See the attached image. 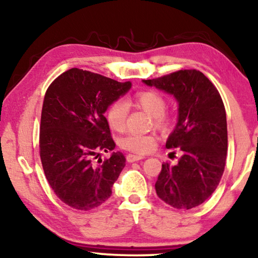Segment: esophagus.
<instances>
[{"label": "esophagus", "instance_id": "obj_1", "mask_svg": "<svg viewBox=\"0 0 258 258\" xmlns=\"http://www.w3.org/2000/svg\"><path fill=\"white\" fill-rule=\"evenodd\" d=\"M126 162H129V163H133V162H137L140 160H143V156H139V155H133V154H129L126 155Z\"/></svg>", "mask_w": 258, "mask_h": 258}]
</instances>
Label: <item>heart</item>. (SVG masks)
Returning <instances> with one entry per match:
<instances>
[{
  "mask_svg": "<svg viewBox=\"0 0 258 258\" xmlns=\"http://www.w3.org/2000/svg\"><path fill=\"white\" fill-rule=\"evenodd\" d=\"M133 104L153 116L154 125L161 132L170 129L171 119L165 114L167 100L160 93L153 90L140 91L133 98ZM129 108L124 101L117 100L109 105L105 118L109 126L115 132H123L126 125ZM123 149L130 153L143 155L150 153L156 146V139L153 135H126L119 142Z\"/></svg>",
  "mask_w": 258,
  "mask_h": 258,
  "instance_id": "heart-1",
  "label": "heart"
}]
</instances>
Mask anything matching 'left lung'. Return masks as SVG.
Segmentation results:
<instances>
[{
  "label": "left lung",
  "instance_id": "1",
  "mask_svg": "<svg viewBox=\"0 0 258 258\" xmlns=\"http://www.w3.org/2000/svg\"><path fill=\"white\" fill-rule=\"evenodd\" d=\"M143 82L174 95L178 102V122L165 147L178 148L182 157L176 165L162 164L156 194L176 209H192L213 195L224 171L228 130L223 101L211 81L196 69Z\"/></svg>",
  "mask_w": 258,
  "mask_h": 258
}]
</instances>
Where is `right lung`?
Returning a JSON list of instances; mask_svg holds the SVG:
<instances>
[{
  "mask_svg": "<svg viewBox=\"0 0 258 258\" xmlns=\"http://www.w3.org/2000/svg\"><path fill=\"white\" fill-rule=\"evenodd\" d=\"M132 88L130 82L72 68L45 91L40 125V156L45 178L56 196L77 210H91L111 196L125 165L122 153L98 158L116 144L104 117L112 102Z\"/></svg>",
  "mask_w": 258,
  "mask_h": 258,
  "instance_id": "add662e5",
  "label": "right lung"
}]
</instances>
